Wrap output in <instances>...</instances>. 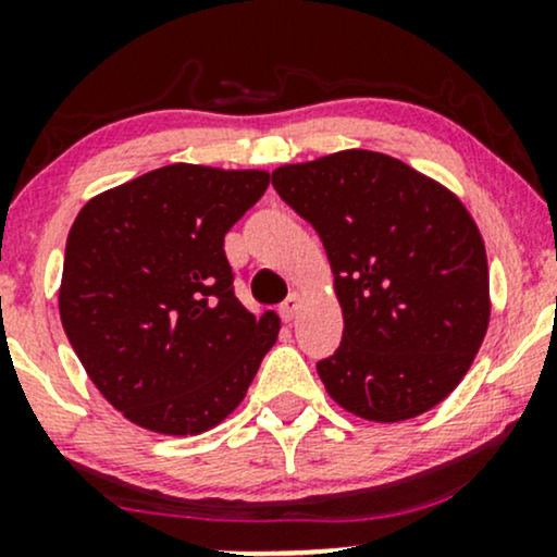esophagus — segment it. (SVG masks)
<instances>
[{
    "mask_svg": "<svg viewBox=\"0 0 557 557\" xmlns=\"http://www.w3.org/2000/svg\"><path fill=\"white\" fill-rule=\"evenodd\" d=\"M298 311H300V298L296 296V293H293V296H287L283 304H280V317H283V322H287V324L298 317Z\"/></svg>",
    "mask_w": 557,
    "mask_h": 557,
    "instance_id": "obj_1",
    "label": "esophagus"
}]
</instances>
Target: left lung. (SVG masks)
Masks as SVG:
<instances>
[{
  "label": "left lung",
  "instance_id": "obj_1",
  "mask_svg": "<svg viewBox=\"0 0 557 557\" xmlns=\"http://www.w3.org/2000/svg\"><path fill=\"white\" fill-rule=\"evenodd\" d=\"M311 222L343 306V341L317 372L369 421L430 411L469 372L490 322L482 235L450 190L380 151H337L272 172Z\"/></svg>",
  "mask_w": 557,
  "mask_h": 557
}]
</instances>
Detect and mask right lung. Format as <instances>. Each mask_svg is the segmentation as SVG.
<instances>
[{
	"label": "right lung",
	"mask_w": 557,
	"mask_h": 557,
	"mask_svg": "<svg viewBox=\"0 0 557 557\" xmlns=\"http://www.w3.org/2000/svg\"><path fill=\"white\" fill-rule=\"evenodd\" d=\"M270 185L264 170L168 164L75 216L60 319L99 393L133 424L198 434L238 408L277 341L272 311L235 298L225 233Z\"/></svg>",
	"instance_id": "add662e5"
}]
</instances>
